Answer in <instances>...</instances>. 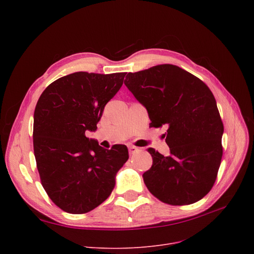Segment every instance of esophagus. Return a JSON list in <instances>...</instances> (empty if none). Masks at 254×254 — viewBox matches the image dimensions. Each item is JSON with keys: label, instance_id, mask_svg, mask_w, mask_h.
<instances>
[{"label": "esophagus", "instance_id": "1", "mask_svg": "<svg viewBox=\"0 0 254 254\" xmlns=\"http://www.w3.org/2000/svg\"><path fill=\"white\" fill-rule=\"evenodd\" d=\"M128 151L130 154H134L136 153L137 151H139V148L138 147H135V146H128Z\"/></svg>", "mask_w": 254, "mask_h": 254}]
</instances>
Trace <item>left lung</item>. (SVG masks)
Listing matches in <instances>:
<instances>
[{
  "label": "left lung",
  "instance_id": "8db88e82",
  "mask_svg": "<svg viewBox=\"0 0 254 254\" xmlns=\"http://www.w3.org/2000/svg\"><path fill=\"white\" fill-rule=\"evenodd\" d=\"M125 84L147 109L151 127H168L171 154L148 148L152 166L143 174L148 190L173 206L199 201L214 184L222 157L223 124L212 91L169 64L128 73Z\"/></svg>",
  "mask_w": 254,
  "mask_h": 254
}]
</instances>
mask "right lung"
<instances>
[{
  "instance_id": "obj_1",
  "label": "right lung",
  "mask_w": 254,
  "mask_h": 254,
  "mask_svg": "<svg viewBox=\"0 0 254 254\" xmlns=\"http://www.w3.org/2000/svg\"><path fill=\"white\" fill-rule=\"evenodd\" d=\"M126 74L64 76L45 88L36 105L33 143L40 179L51 201L71 214L87 213L106 201L128 159L126 145L105 149L85 136L97 129Z\"/></svg>"
}]
</instances>
